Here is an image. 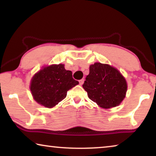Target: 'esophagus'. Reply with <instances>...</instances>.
Listing matches in <instances>:
<instances>
[{"instance_id":"esophagus-1","label":"esophagus","mask_w":156,"mask_h":156,"mask_svg":"<svg viewBox=\"0 0 156 156\" xmlns=\"http://www.w3.org/2000/svg\"><path fill=\"white\" fill-rule=\"evenodd\" d=\"M84 79H81V80H79V83H80V85H82V84L84 83Z\"/></svg>"}]
</instances>
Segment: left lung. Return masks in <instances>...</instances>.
<instances>
[{
	"label": "left lung",
	"instance_id": "left-lung-1",
	"mask_svg": "<svg viewBox=\"0 0 156 156\" xmlns=\"http://www.w3.org/2000/svg\"><path fill=\"white\" fill-rule=\"evenodd\" d=\"M83 85L92 101L104 109L119 105L125 98L127 84L117 69L107 64L95 62Z\"/></svg>",
	"mask_w": 156,
	"mask_h": 156
}]
</instances>
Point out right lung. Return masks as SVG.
Masks as SVG:
<instances>
[{
    "mask_svg": "<svg viewBox=\"0 0 156 156\" xmlns=\"http://www.w3.org/2000/svg\"><path fill=\"white\" fill-rule=\"evenodd\" d=\"M78 83L64 65H51L44 67L33 76L30 90L38 104L52 108L65 99L67 91Z\"/></svg>",
    "mask_w": 156,
    "mask_h": 156,
    "instance_id": "add662e5",
    "label": "right lung"
}]
</instances>
